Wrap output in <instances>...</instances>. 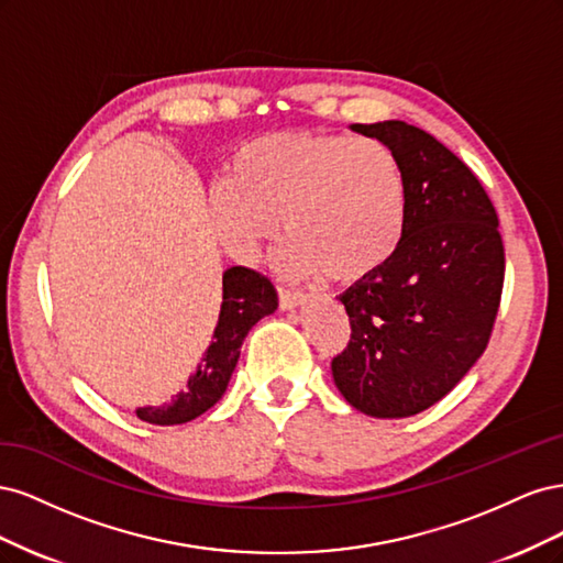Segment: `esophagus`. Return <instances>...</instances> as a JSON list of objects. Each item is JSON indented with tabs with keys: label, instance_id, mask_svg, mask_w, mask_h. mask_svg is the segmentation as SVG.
I'll list each match as a JSON object with an SVG mask.
<instances>
[{
	"label": "esophagus",
	"instance_id": "1",
	"mask_svg": "<svg viewBox=\"0 0 563 563\" xmlns=\"http://www.w3.org/2000/svg\"><path fill=\"white\" fill-rule=\"evenodd\" d=\"M279 302H282V310H294L308 302V296L298 291H288V288H279Z\"/></svg>",
	"mask_w": 563,
	"mask_h": 563
}]
</instances>
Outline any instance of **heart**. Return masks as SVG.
<instances>
[{
  "label": "heart",
  "mask_w": 563,
  "mask_h": 563,
  "mask_svg": "<svg viewBox=\"0 0 563 563\" xmlns=\"http://www.w3.org/2000/svg\"><path fill=\"white\" fill-rule=\"evenodd\" d=\"M406 211L397 152L368 135H258L234 152L230 178L211 190L216 232L234 258H258L282 220L294 240L279 258L286 275L338 284L368 279L391 261Z\"/></svg>",
  "instance_id": "1"
}]
</instances>
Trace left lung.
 I'll list each match as a JSON object with an SVG mask.
<instances>
[{"label": "left lung", "instance_id": "left-lung-1", "mask_svg": "<svg viewBox=\"0 0 563 563\" xmlns=\"http://www.w3.org/2000/svg\"><path fill=\"white\" fill-rule=\"evenodd\" d=\"M350 129L397 152L408 211L391 261L338 296L352 335L331 371L356 411L408 418L446 397L488 345L505 279L498 216L428 131L399 119Z\"/></svg>", "mask_w": 563, "mask_h": 563}]
</instances>
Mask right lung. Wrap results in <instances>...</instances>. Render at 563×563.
I'll list each match as a JSON object with an SVG mask.
<instances>
[{"label":"right lung","instance_id":"add662e5","mask_svg":"<svg viewBox=\"0 0 563 563\" xmlns=\"http://www.w3.org/2000/svg\"><path fill=\"white\" fill-rule=\"evenodd\" d=\"M277 288L261 272L234 265L223 272V302L211 345L185 389L162 406L135 408V416L152 424H183L201 416L225 395L240 350L251 327L277 310Z\"/></svg>","mask_w":563,"mask_h":563}]
</instances>
